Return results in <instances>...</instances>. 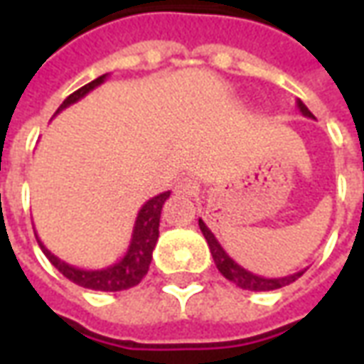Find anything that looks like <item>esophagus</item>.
I'll list each match as a JSON object with an SVG mask.
<instances>
[{"label":"esophagus","mask_w":364,"mask_h":364,"mask_svg":"<svg viewBox=\"0 0 364 364\" xmlns=\"http://www.w3.org/2000/svg\"><path fill=\"white\" fill-rule=\"evenodd\" d=\"M175 193H179V195H197L198 183L193 177H185L175 185Z\"/></svg>","instance_id":"esophagus-1"}]
</instances>
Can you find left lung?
I'll list each match as a JSON object with an SVG mask.
<instances>
[{"label": "left lung", "mask_w": 364, "mask_h": 364, "mask_svg": "<svg viewBox=\"0 0 364 364\" xmlns=\"http://www.w3.org/2000/svg\"><path fill=\"white\" fill-rule=\"evenodd\" d=\"M298 109L300 112L308 117V119H314V114L308 111V107H306L300 99L296 101ZM198 228L203 232V236H205L206 244L210 247V253H213V259L216 263V267L220 271L228 281H232L236 287L244 290H255V292H261V290H274V289H282V287H287L290 282H294L298 277H302L304 271H298L294 274H289V277H279V279H265V277H259V274H253L252 271H247L242 265H237L236 261L230 257L228 253L224 252V247L218 244V240L214 237V234L208 230L205 222L198 218Z\"/></svg>", "instance_id": "1"}]
</instances>
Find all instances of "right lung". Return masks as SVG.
Instances as JSON below:
<instances>
[{
	"label": "right lung",
	"mask_w": 364,
	"mask_h": 364,
	"mask_svg": "<svg viewBox=\"0 0 364 364\" xmlns=\"http://www.w3.org/2000/svg\"><path fill=\"white\" fill-rule=\"evenodd\" d=\"M107 80V74L99 75L97 80H93L87 85H83L77 91H74L72 95L66 97V101L60 105V111H64L66 107L74 105L75 101H80L82 97H85L91 90H95L97 85ZM169 198V191L159 193L158 197L150 198L146 205L140 208V213L136 216L134 230H132V240L128 245V252L124 253V257L119 259L114 265H109L105 269H97V271H87V269H77L68 265L66 261L58 259L54 253H50L43 245V242L38 240V245L43 253L48 257L54 267L58 269L60 273L64 274L66 279H70L75 284H80L83 289L91 290H103V292H119V290H127L136 287L138 282L142 281L144 274L148 273L151 263V252L156 247V242L159 237V216H161V208L166 205V200Z\"/></svg>",
	"instance_id": "1"
}]
</instances>
